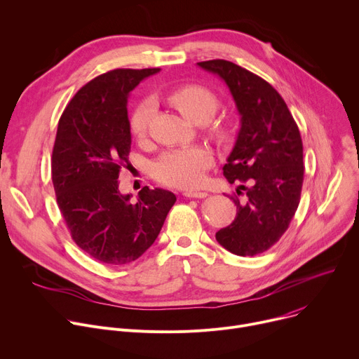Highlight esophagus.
Instances as JSON below:
<instances>
[{
    "label": "esophagus",
    "mask_w": 359,
    "mask_h": 359,
    "mask_svg": "<svg viewBox=\"0 0 359 359\" xmlns=\"http://www.w3.org/2000/svg\"><path fill=\"white\" fill-rule=\"evenodd\" d=\"M184 195L188 198H205V196H208V192H205V191H185Z\"/></svg>",
    "instance_id": "34e87169"
}]
</instances>
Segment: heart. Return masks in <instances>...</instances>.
<instances>
[{
  "instance_id": "obj_1",
  "label": "heart",
  "mask_w": 359,
  "mask_h": 359,
  "mask_svg": "<svg viewBox=\"0 0 359 359\" xmlns=\"http://www.w3.org/2000/svg\"><path fill=\"white\" fill-rule=\"evenodd\" d=\"M171 104L191 123L204 124L219 108V100L214 91L200 84H187L170 94ZM152 114V104L142 101L131 116V133L135 138L145 137ZM208 133L217 141H226L231 137V127L224 119L210 121ZM214 161L212 154L203 147H189L168 151L159 156L152 165L154 178L164 185L191 188L200 185L205 171Z\"/></svg>"
}]
</instances>
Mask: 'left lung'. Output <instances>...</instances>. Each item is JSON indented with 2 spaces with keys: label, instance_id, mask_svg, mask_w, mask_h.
I'll return each instance as SVG.
<instances>
[{
  "label": "left lung",
  "instance_id": "left-lung-1",
  "mask_svg": "<svg viewBox=\"0 0 359 359\" xmlns=\"http://www.w3.org/2000/svg\"><path fill=\"white\" fill-rule=\"evenodd\" d=\"M228 86L241 115V128L226 158L224 175L244 200L231 196L236 217L215 233L229 252L254 257L271 248L288 229L301 200L302 140L278 91L251 71L225 60L198 62Z\"/></svg>",
  "mask_w": 359,
  "mask_h": 359
}]
</instances>
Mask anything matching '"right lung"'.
Here are the masks:
<instances>
[{
	"label": "right lung",
	"instance_id": "add662e5",
	"mask_svg": "<svg viewBox=\"0 0 359 359\" xmlns=\"http://www.w3.org/2000/svg\"><path fill=\"white\" fill-rule=\"evenodd\" d=\"M159 68H118L101 74L65 107L53 149L57 204L74 243L109 265L138 259L156 240L177 196L144 187L138 201L118 189L128 167L130 93Z\"/></svg>",
	"mask_w": 359,
	"mask_h": 359
}]
</instances>
